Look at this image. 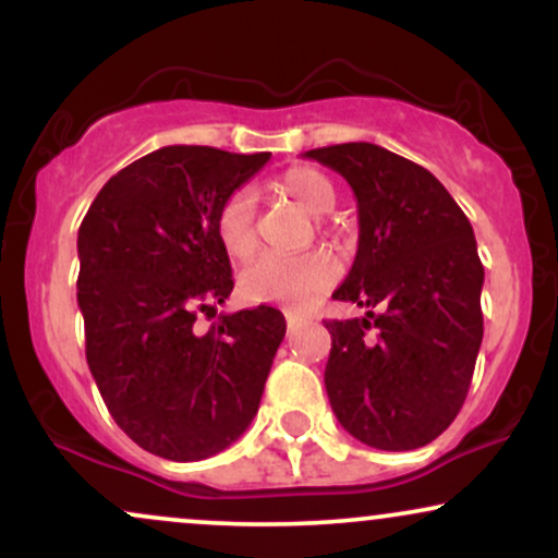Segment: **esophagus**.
I'll return each mask as SVG.
<instances>
[{
  "label": "esophagus",
  "mask_w": 558,
  "mask_h": 558,
  "mask_svg": "<svg viewBox=\"0 0 558 558\" xmlns=\"http://www.w3.org/2000/svg\"><path fill=\"white\" fill-rule=\"evenodd\" d=\"M286 323H288V328H299L301 323H304V319H301L299 315H293V312H286Z\"/></svg>",
  "instance_id": "esophagus-1"
}]
</instances>
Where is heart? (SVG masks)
Listing matches in <instances>:
<instances>
[{"label": "heart", "mask_w": 558, "mask_h": 558, "mask_svg": "<svg viewBox=\"0 0 558 558\" xmlns=\"http://www.w3.org/2000/svg\"><path fill=\"white\" fill-rule=\"evenodd\" d=\"M280 191L301 204L306 213L325 215L336 207V183L317 168H291L280 175ZM217 239L235 259L252 257L257 248V196L252 189L230 191L217 209ZM330 233L328 226H323ZM338 267L330 254L310 252L299 257L262 254L243 267L239 275V291L246 301H280V304L306 306L323 296L336 283Z\"/></svg>", "instance_id": "1"}]
</instances>
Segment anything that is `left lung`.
<instances>
[{"label":"left lung","mask_w":558,"mask_h":558,"mask_svg":"<svg viewBox=\"0 0 558 558\" xmlns=\"http://www.w3.org/2000/svg\"><path fill=\"white\" fill-rule=\"evenodd\" d=\"M306 157L341 172L360 207V248L332 299L369 312L325 319L332 412L373 448L427 446L457 420L483 343L485 270L470 220L430 170L377 144Z\"/></svg>","instance_id":"8db88e82"}]
</instances>
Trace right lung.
I'll return each instance as SVG.
<instances>
[{
	"label": "right lung",
	"mask_w": 558,
	"mask_h": 558,
	"mask_svg": "<svg viewBox=\"0 0 558 558\" xmlns=\"http://www.w3.org/2000/svg\"><path fill=\"white\" fill-rule=\"evenodd\" d=\"M267 159L162 146L112 175L81 222L88 369L128 438L172 462L213 457L246 430L286 336L272 306L194 328L233 291L217 209Z\"/></svg>",
	"instance_id": "right-lung-1"
}]
</instances>
